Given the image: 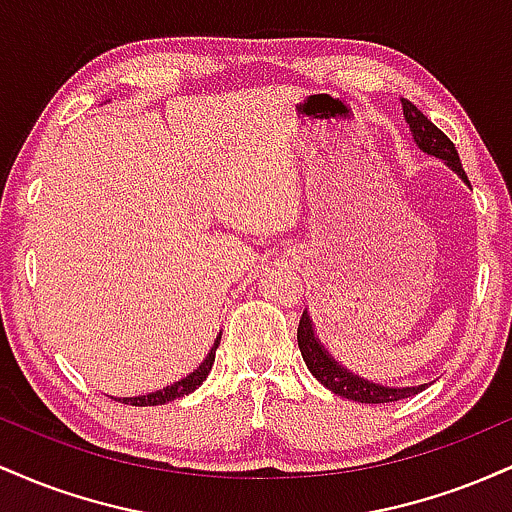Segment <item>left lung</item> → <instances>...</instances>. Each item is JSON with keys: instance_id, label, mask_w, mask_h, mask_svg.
I'll list each match as a JSON object with an SVG mask.
<instances>
[{"instance_id": "8db88e82", "label": "left lung", "mask_w": 512, "mask_h": 512, "mask_svg": "<svg viewBox=\"0 0 512 512\" xmlns=\"http://www.w3.org/2000/svg\"><path fill=\"white\" fill-rule=\"evenodd\" d=\"M402 113L404 122L409 125L411 137H414L416 146L428 156H436L440 161H445V166L455 170L460 178L467 182V175H464L460 156H457L455 144L445 137L440 129L433 125L428 117L416 108L414 103L402 98ZM298 349H301L305 366H308L310 373L320 380L327 390H332L334 395L354 399V402L361 404H385V402H397V399L419 395L421 390H426V385H414V387H387L380 383H373V380L361 378V375L346 370L342 363L334 358L330 351L325 349V344L317 339L313 317H310L308 308L303 310L301 325H298Z\"/></svg>"}]
</instances>
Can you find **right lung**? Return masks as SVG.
Returning a JSON list of instances; mask_svg holds the SVG:
<instances>
[{
    "mask_svg": "<svg viewBox=\"0 0 512 512\" xmlns=\"http://www.w3.org/2000/svg\"><path fill=\"white\" fill-rule=\"evenodd\" d=\"M221 344V332L219 337L214 339V346L209 349V354L204 356V361L199 363L197 370H192L190 375H185V378L178 380V383L163 387V390H156V392H149V395H139V397H113L117 402L122 404H132V407H156V404H166V402H173V399L178 397H185L190 395V392H195L199 385L207 380L211 366H214V358H216V349H219Z\"/></svg>",
    "mask_w": 512,
    "mask_h": 512,
    "instance_id": "1",
    "label": "right lung"
}]
</instances>
